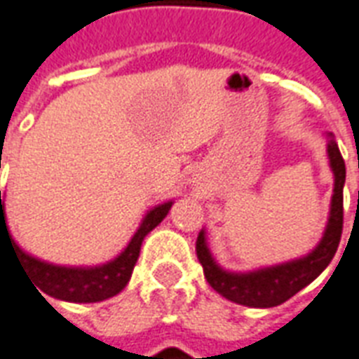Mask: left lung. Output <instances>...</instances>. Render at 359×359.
Listing matches in <instances>:
<instances>
[{"label": "left lung", "instance_id": "8db88e82", "mask_svg": "<svg viewBox=\"0 0 359 359\" xmlns=\"http://www.w3.org/2000/svg\"><path fill=\"white\" fill-rule=\"evenodd\" d=\"M327 156H330V165L335 175V184H333L330 218H327L324 237L318 246L307 256L292 259L286 264L271 265V267L248 271V273H229L222 269L210 256L205 231L201 229L196 241V252H198L199 264L203 265L205 278L212 286V290H216L226 299L246 305V307H277L290 297H294L307 284L313 283L330 265L337 252L339 241L343 233V186L346 179L344 160L333 139V133H327Z\"/></svg>", "mask_w": 359, "mask_h": 359}]
</instances>
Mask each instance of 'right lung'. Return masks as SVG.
<instances>
[{"mask_svg":"<svg viewBox=\"0 0 359 359\" xmlns=\"http://www.w3.org/2000/svg\"><path fill=\"white\" fill-rule=\"evenodd\" d=\"M171 205L173 201H168V203H161L154 209H150L135 235L131 237V241L124 248V252L111 262L97 265V267H65V265L41 262V259L24 252L20 246L16 245L7 229L5 205L1 203L0 190V239L5 233L15 250L16 258L26 267L27 275L32 277L37 290L45 292L50 297L71 301V303H97V301L109 299V297L120 294L126 288V284L131 277V271L139 258V252H141L143 239L168 216Z\"/></svg>","mask_w":359,"mask_h":359,"instance_id":"add662e5","label":"right lung"}]
</instances>
